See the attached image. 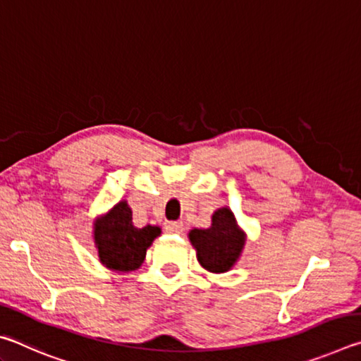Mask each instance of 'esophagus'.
Returning <instances> with one entry per match:
<instances>
[{"label": "esophagus", "instance_id": "1", "mask_svg": "<svg viewBox=\"0 0 361 361\" xmlns=\"http://www.w3.org/2000/svg\"><path fill=\"white\" fill-rule=\"evenodd\" d=\"M166 231L170 232V234H180L183 231V223L181 221H170L166 226Z\"/></svg>", "mask_w": 361, "mask_h": 361}]
</instances>
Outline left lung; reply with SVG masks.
<instances>
[{"mask_svg":"<svg viewBox=\"0 0 361 361\" xmlns=\"http://www.w3.org/2000/svg\"><path fill=\"white\" fill-rule=\"evenodd\" d=\"M189 240L197 250V259L210 272H226L234 266L245 243V234L237 228L229 209L216 210L209 229H192Z\"/></svg>","mask_w":361,"mask_h":361,"instance_id":"1","label":"left lung"}]
</instances>
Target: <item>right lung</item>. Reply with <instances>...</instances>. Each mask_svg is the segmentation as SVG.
Returning a JSON list of instances; mask_svg holds the SVG:
<instances>
[{
	"instance_id": "1",
	"label": "right lung",
	"mask_w": 361,
	"mask_h": 361,
	"mask_svg": "<svg viewBox=\"0 0 361 361\" xmlns=\"http://www.w3.org/2000/svg\"><path fill=\"white\" fill-rule=\"evenodd\" d=\"M161 234L157 226L138 229L132 224V210L127 202H119L95 223V243L100 261L118 272L135 271L145 261L146 250Z\"/></svg>"
}]
</instances>
